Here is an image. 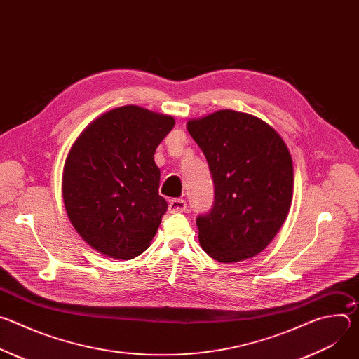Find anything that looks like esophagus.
<instances>
[{
  "label": "esophagus",
  "instance_id": "34e87169",
  "mask_svg": "<svg viewBox=\"0 0 359 359\" xmlns=\"http://www.w3.org/2000/svg\"><path fill=\"white\" fill-rule=\"evenodd\" d=\"M187 210V203L183 198H173L169 201L170 213H183Z\"/></svg>",
  "mask_w": 359,
  "mask_h": 359
}]
</instances>
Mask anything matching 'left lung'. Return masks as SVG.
<instances>
[{"mask_svg":"<svg viewBox=\"0 0 359 359\" xmlns=\"http://www.w3.org/2000/svg\"><path fill=\"white\" fill-rule=\"evenodd\" d=\"M186 126L215 182L213 209L196 220L201 248L226 264L252 259L290 212L294 169L285 142L260 118L230 109Z\"/></svg>","mask_w":359,"mask_h":359,"instance_id":"obj_1","label":"left lung"}]
</instances>
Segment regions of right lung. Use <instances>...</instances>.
Returning <instances> with one entry per match:
<instances>
[{"label": "right lung", "instance_id": "right-lung-1", "mask_svg": "<svg viewBox=\"0 0 359 359\" xmlns=\"http://www.w3.org/2000/svg\"><path fill=\"white\" fill-rule=\"evenodd\" d=\"M169 115L126 105L93 119L71 146L62 173L65 210L76 233L111 259L137 257L168 210L155 150Z\"/></svg>", "mask_w": 359, "mask_h": 359}]
</instances>
